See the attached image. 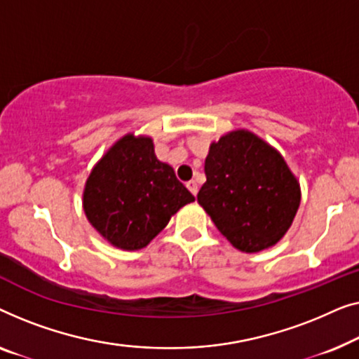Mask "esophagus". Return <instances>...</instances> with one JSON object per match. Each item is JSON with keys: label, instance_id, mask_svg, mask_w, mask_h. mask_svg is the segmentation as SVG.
<instances>
[{"label": "esophagus", "instance_id": "obj_1", "mask_svg": "<svg viewBox=\"0 0 359 359\" xmlns=\"http://www.w3.org/2000/svg\"><path fill=\"white\" fill-rule=\"evenodd\" d=\"M187 189H189L194 195L198 194V185H196L195 180H189V182H187Z\"/></svg>", "mask_w": 359, "mask_h": 359}]
</instances>
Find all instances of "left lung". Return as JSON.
<instances>
[{
    "label": "left lung",
    "instance_id": "left-lung-1",
    "mask_svg": "<svg viewBox=\"0 0 359 359\" xmlns=\"http://www.w3.org/2000/svg\"><path fill=\"white\" fill-rule=\"evenodd\" d=\"M198 203L236 249L275 245L299 208V184L278 151L245 130L210 146Z\"/></svg>",
    "mask_w": 359,
    "mask_h": 359
}]
</instances>
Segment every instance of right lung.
<instances>
[{
  "label": "right lung",
  "mask_w": 359,
  "mask_h": 359,
  "mask_svg": "<svg viewBox=\"0 0 359 359\" xmlns=\"http://www.w3.org/2000/svg\"><path fill=\"white\" fill-rule=\"evenodd\" d=\"M195 196L154 154L151 138L123 136L100 159L84 189V213L110 244L143 249Z\"/></svg>",
  "instance_id": "add662e5"
}]
</instances>
